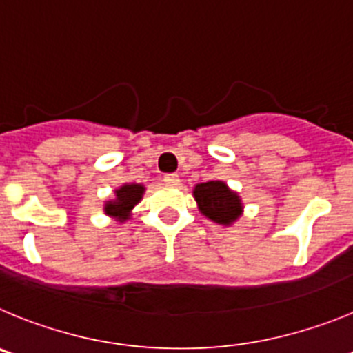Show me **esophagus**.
I'll return each instance as SVG.
<instances>
[{"instance_id": "esophagus-1", "label": "esophagus", "mask_w": 353, "mask_h": 353, "mask_svg": "<svg viewBox=\"0 0 353 353\" xmlns=\"http://www.w3.org/2000/svg\"><path fill=\"white\" fill-rule=\"evenodd\" d=\"M163 181L167 184H177L179 183V176H177V174H165Z\"/></svg>"}]
</instances>
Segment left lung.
Instances as JSON below:
<instances>
[{"label": "left lung", "mask_w": 353, "mask_h": 353, "mask_svg": "<svg viewBox=\"0 0 353 353\" xmlns=\"http://www.w3.org/2000/svg\"><path fill=\"white\" fill-rule=\"evenodd\" d=\"M196 204H199L202 214L209 220L221 225H230L236 221L241 214V200L237 193L230 192L227 184L221 181H209V183L196 184L195 186Z\"/></svg>", "instance_id": "obj_1"}]
</instances>
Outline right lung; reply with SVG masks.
<instances>
[{
    "instance_id": "1",
    "label": "right lung",
    "mask_w": 353,
    "mask_h": 353,
    "mask_svg": "<svg viewBox=\"0 0 353 353\" xmlns=\"http://www.w3.org/2000/svg\"><path fill=\"white\" fill-rule=\"evenodd\" d=\"M142 193H144V186H141V184H125L119 190H116V200L107 202L105 212L109 216H117L121 220H128V212L142 199Z\"/></svg>"
}]
</instances>
